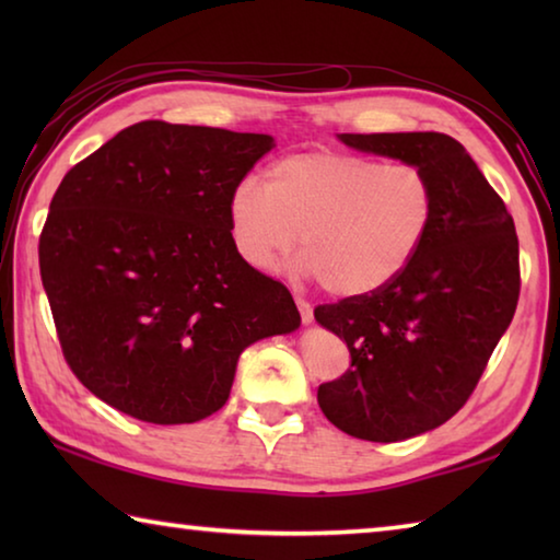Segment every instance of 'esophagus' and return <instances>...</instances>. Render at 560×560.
Wrapping results in <instances>:
<instances>
[{
	"mask_svg": "<svg viewBox=\"0 0 560 560\" xmlns=\"http://www.w3.org/2000/svg\"><path fill=\"white\" fill-rule=\"evenodd\" d=\"M296 306H299V314H301L303 324H311V320H314V308H311V303L306 299L296 296Z\"/></svg>",
	"mask_w": 560,
	"mask_h": 560,
	"instance_id": "obj_1",
	"label": "esophagus"
}]
</instances>
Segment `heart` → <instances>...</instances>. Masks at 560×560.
Masks as SVG:
<instances>
[{
    "mask_svg": "<svg viewBox=\"0 0 560 560\" xmlns=\"http://www.w3.org/2000/svg\"><path fill=\"white\" fill-rule=\"evenodd\" d=\"M434 214L438 189L420 165L343 150L281 158L267 187L242 179L226 205L234 249L249 267L273 269L299 240L301 269L336 296L393 283L420 254Z\"/></svg>",
    "mask_w": 560,
    "mask_h": 560,
    "instance_id": "heart-1",
    "label": "heart"
}]
</instances>
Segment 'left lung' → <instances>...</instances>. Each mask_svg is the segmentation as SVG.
I'll return each mask as SVG.
<instances>
[{
    "mask_svg": "<svg viewBox=\"0 0 560 560\" xmlns=\"http://www.w3.org/2000/svg\"><path fill=\"white\" fill-rule=\"evenodd\" d=\"M338 138L420 165L438 189L432 230L400 277L314 311L350 350L348 371L318 385L320 410L350 438L400 442L440 428L477 387L518 303V236L504 200L444 132Z\"/></svg>",
    "mask_w": 560,
    "mask_h": 560,
    "instance_id": "left-lung-1",
    "label": "left lung"
}]
</instances>
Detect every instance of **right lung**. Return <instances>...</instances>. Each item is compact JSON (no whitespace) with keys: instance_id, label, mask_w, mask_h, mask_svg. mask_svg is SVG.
I'll use <instances>...</instances> for the list:
<instances>
[{"instance_id":"add662e5","label":"right lung","mask_w":560,"mask_h":560,"mask_svg":"<svg viewBox=\"0 0 560 560\" xmlns=\"http://www.w3.org/2000/svg\"><path fill=\"white\" fill-rule=\"evenodd\" d=\"M271 136L143 120L56 189L39 269L73 375L153 424L197 422L230 397L254 340L301 324L289 289L234 249L232 189Z\"/></svg>"}]
</instances>
